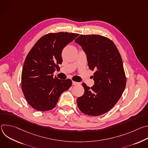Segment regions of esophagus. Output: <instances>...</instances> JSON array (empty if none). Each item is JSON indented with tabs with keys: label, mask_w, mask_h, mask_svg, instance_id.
<instances>
[{
	"label": "esophagus",
	"mask_w": 148,
	"mask_h": 148,
	"mask_svg": "<svg viewBox=\"0 0 148 148\" xmlns=\"http://www.w3.org/2000/svg\"><path fill=\"white\" fill-rule=\"evenodd\" d=\"M72 83H73V85H74V86H77V85H79V82H75V81H73Z\"/></svg>",
	"instance_id": "1"
}]
</instances>
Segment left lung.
<instances>
[{
	"mask_svg": "<svg viewBox=\"0 0 148 148\" xmlns=\"http://www.w3.org/2000/svg\"><path fill=\"white\" fill-rule=\"evenodd\" d=\"M75 42L86 53L89 69L95 70L94 85L82 84L85 91L77 99L78 107L86 115H101L114 106L125 88L121 56L112 41L99 35H80Z\"/></svg>",
	"mask_w": 148,
	"mask_h": 148,
	"instance_id": "8db88e82",
	"label": "left lung"
}]
</instances>
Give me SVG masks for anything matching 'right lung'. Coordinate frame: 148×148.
<instances>
[{"mask_svg":"<svg viewBox=\"0 0 148 148\" xmlns=\"http://www.w3.org/2000/svg\"><path fill=\"white\" fill-rule=\"evenodd\" d=\"M79 34L50 33L41 37L28 53L22 73V89L30 106L39 111L54 108L61 94L72 85L70 79L53 77L61 64L62 51Z\"/></svg>","mask_w":148,"mask_h":148,"instance_id":"1","label":"right lung"}]
</instances>
